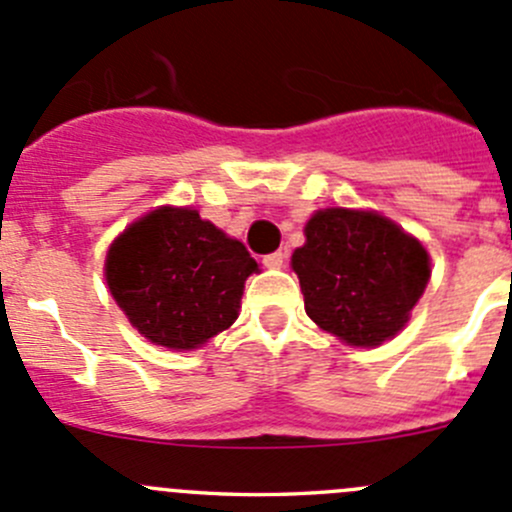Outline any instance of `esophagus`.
Masks as SVG:
<instances>
[{"mask_svg":"<svg viewBox=\"0 0 512 512\" xmlns=\"http://www.w3.org/2000/svg\"><path fill=\"white\" fill-rule=\"evenodd\" d=\"M262 265L270 267V270H280V267L285 265V255H282L280 250H277V252H270V255L262 257Z\"/></svg>","mask_w":512,"mask_h":512,"instance_id":"esophagus-1","label":"esophagus"}]
</instances>
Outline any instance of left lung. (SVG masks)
I'll list each match as a JSON object with an SVG mask.
<instances>
[{"instance_id":"1","label":"left lung","mask_w":512,"mask_h":512,"mask_svg":"<svg viewBox=\"0 0 512 512\" xmlns=\"http://www.w3.org/2000/svg\"><path fill=\"white\" fill-rule=\"evenodd\" d=\"M305 237L292 270L310 320L355 347L398 335L428 285L425 247L377 212L340 207L312 215Z\"/></svg>"}]
</instances>
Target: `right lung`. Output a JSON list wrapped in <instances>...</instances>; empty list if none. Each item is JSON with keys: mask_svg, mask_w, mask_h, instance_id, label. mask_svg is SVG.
<instances>
[{"mask_svg": "<svg viewBox=\"0 0 512 512\" xmlns=\"http://www.w3.org/2000/svg\"><path fill=\"white\" fill-rule=\"evenodd\" d=\"M257 270L245 245L195 210L162 207L130 225L107 252V285L132 325L172 350L205 345L237 320Z\"/></svg>", "mask_w": 512, "mask_h": 512, "instance_id": "right-lung-1", "label": "right lung"}]
</instances>
